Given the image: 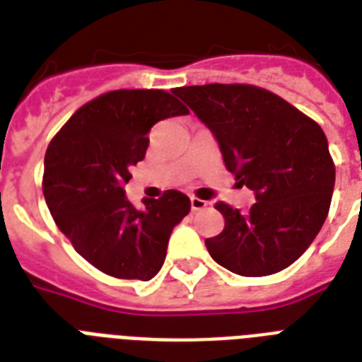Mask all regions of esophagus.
Segmentation results:
<instances>
[{
  "mask_svg": "<svg viewBox=\"0 0 362 362\" xmlns=\"http://www.w3.org/2000/svg\"><path fill=\"white\" fill-rule=\"evenodd\" d=\"M206 201H203V199H197V197H192V210L193 212H197V210H203L206 209Z\"/></svg>",
  "mask_w": 362,
  "mask_h": 362,
  "instance_id": "34e87169",
  "label": "esophagus"
}]
</instances>
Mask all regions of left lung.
Instances as JSON below:
<instances>
[{
    "label": "left lung",
    "mask_w": 362,
    "mask_h": 362,
    "mask_svg": "<svg viewBox=\"0 0 362 362\" xmlns=\"http://www.w3.org/2000/svg\"><path fill=\"white\" fill-rule=\"evenodd\" d=\"M214 133L229 173L255 193L246 214L216 203L223 231L206 238L216 263L240 276L287 269L317 237L331 206L334 161L317 122L252 84L175 88Z\"/></svg>",
    "instance_id": "8db88e82"
}]
</instances>
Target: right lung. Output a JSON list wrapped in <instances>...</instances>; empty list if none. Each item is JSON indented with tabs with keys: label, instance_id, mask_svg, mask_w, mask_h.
Segmentation results:
<instances>
[{
	"label": "right lung",
	"instance_id": "right-lung-1",
	"mask_svg": "<svg viewBox=\"0 0 362 362\" xmlns=\"http://www.w3.org/2000/svg\"><path fill=\"white\" fill-rule=\"evenodd\" d=\"M189 110L165 90H115L88 101L45 153L42 195L56 226L101 272L152 280L189 197L167 189L135 209L125 197L131 167L144 159L153 124Z\"/></svg>",
	"mask_w": 362,
	"mask_h": 362
}]
</instances>
